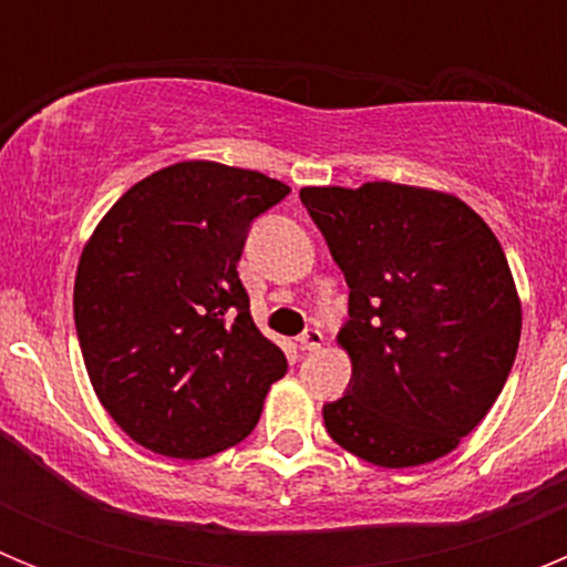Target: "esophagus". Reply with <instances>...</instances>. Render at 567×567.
<instances>
[{
	"label": "esophagus",
	"mask_w": 567,
	"mask_h": 567,
	"mask_svg": "<svg viewBox=\"0 0 567 567\" xmlns=\"http://www.w3.org/2000/svg\"><path fill=\"white\" fill-rule=\"evenodd\" d=\"M298 340H300V349H303V352H318L320 346H323V332H320L318 327H309Z\"/></svg>",
	"instance_id": "esophagus-1"
}]
</instances>
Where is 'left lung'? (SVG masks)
I'll list each match as a JSON object with an SVG mask.
<instances>
[{
  "instance_id": "8db88e82",
  "label": "left lung",
  "mask_w": 567,
  "mask_h": 567,
  "mask_svg": "<svg viewBox=\"0 0 567 567\" xmlns=\"http://www.w3.org/2000/svg\"><path fill=\"white\" fill-rule=\"evenodd\" d=\"M300 202L349 287L352 380L323 405L329 437L383 468L445 457L517 358L523 307L497 235L454 195L405 184L303 187Z\"/></svg>"
}]
</instances>
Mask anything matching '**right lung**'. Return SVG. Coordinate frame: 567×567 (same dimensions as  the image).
I'll return each instance as SVG.
<instances>
[{
    "label": "right lung",
    "instance_id": "1",
    "mask_svg": "<svg viewBox=\"0 0 567 567\" xmlns=\"http://www.w3.org/2000/svg\"><path fill=\"white\" fill-rule=\"evenodd\" d=\"M289 195L255 169L182 162L130 187L90 235L73 318L110 417L164 457L198 460L255 429L287 358L255 327L238 260Z\"/></svg>",
    "mask_w": 567,
    "mask_h": 567
}]
</instances>
